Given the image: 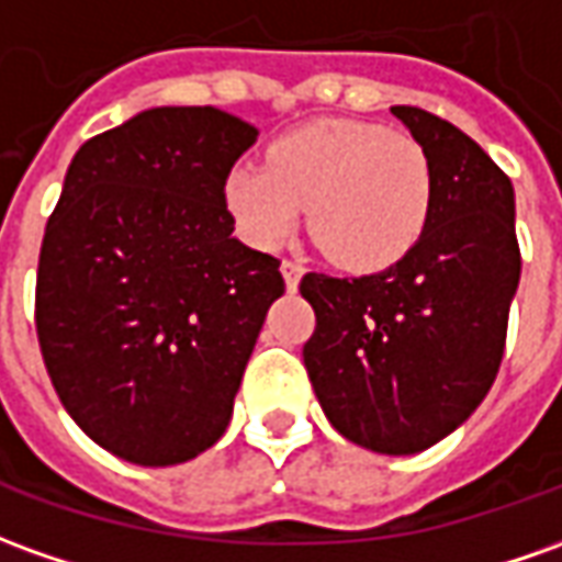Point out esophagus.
I'll list each match as a JSON object with an SVG mask.
<instances>
[{"mask_svg":"<svg viewBox=\"0 0 562 562\" xmlns=\"http://www.w3.org/2000/svg\"><path fill=\"white\" fill-rule=\"evenodd\" d=\"M303 262H296V259H284L281 262V274H284V284H288V290L293 293V290L300 288V278H303Z\"/></svg>","mask_w":562,"mask_h":562,"instance_id":"1","label":"esophagus"}]
</instances>
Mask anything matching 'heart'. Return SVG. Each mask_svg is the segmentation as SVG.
<instances>
[{
  "label": "heart",
  "instance_id": "b5f03b06",
  "mask_svg": "<svg viewBox=\"0 0 562 562\" xmlns=\"http://www.w3.org/2000/svg\"><path fill=\"white\" fill-rule=\"evenodd\" d=\"M223 192L250 244L281 247L308 204V226L333 262L379 272L428 229L435 170L409 134L361 119H321L274 140L269 161L232 165Z\"/></svg>",
  "mask_w": 562,
  "mask_h": 562
}]
</instances>
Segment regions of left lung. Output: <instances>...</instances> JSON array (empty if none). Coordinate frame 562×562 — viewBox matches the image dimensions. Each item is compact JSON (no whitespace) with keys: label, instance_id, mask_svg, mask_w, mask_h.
I'll return each instance as SVG.
<instances>
[{"label":"left lung","instance_id":"left-lung-1","mask_svg":"<svg viewBox=\"0 0 562 562\" xmlns=\"http://www.w3.org/2000/svg\"><path fill=\"white\" fill-rule=\"evenodd\" d=\"M431 158L435 207L419 244L361 278L308 272L315 308L303 361L339 435L413 456L452 435L493 389L520 284L514 186L459 127L392 106Z\"/></svg>","mask_w":562,"mask_h":562}]
</instances>
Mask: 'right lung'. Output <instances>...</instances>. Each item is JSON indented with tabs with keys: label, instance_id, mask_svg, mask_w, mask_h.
<instances>
[{
	"label": "right lung",
	"instance_id": "right-lung-1",
	"mask_svg": "<svg viewBox=\"0 0 562 562\" xmlns=\"http://www.w3.org/2000/svg\"><path fill=\"white\" fill-rule=\"evenodd\" d=\"M257 134L214 106H153L69 161L38 254V346L69 416L125 462L180 465L226 435L284 293L223 192Z\"/></svg>",
	"mask_w": 562,
	"mask_h": 562
}]
</instances>
